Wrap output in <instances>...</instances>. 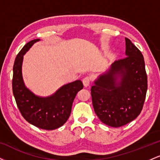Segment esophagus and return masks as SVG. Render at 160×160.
Masks as SVG:
<instances>
[{"instance_id": "esophagus-1", "label": "esophagus", "mask_w": 160, "mask_h": 160, "mask_svg": "<svg viewBox=\"0 0 160 160\" xmlns=\"http://www.w3.org/2000/svg\"><path fill=\"white\" fill-rule=\"evenodd\" d=\"M90 80L91 79L89 77H86V78H84L82 79V83H83V86H85V87L89 86V83H90Z\"/></svg>"}]
</instances>
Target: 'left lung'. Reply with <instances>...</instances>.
Segmentation results:
<instances>
[{
  "label": "left lung",
  "instance_id": "8db88e82",
  "mask_svg": "<svg viewBox=\"0 0 160 160\" xmlns=\"http://www.w3.org/2000/svg\"><path fill=\"white\" fill-rule=\"evenodd\" d=\"M126 58L111 64L92 86L95 113L111 127H120L135 120L144 105L148 78L141 51L126 38Z\"/></svg>",
  "mask_w": 160,
  "mask_h": 160
}]
</instances>
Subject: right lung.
I'll return each instance as SVG.
<instances>
[{
	"label": "right lung",
	"mask_w": 160,
	"mask_h": 160,
	"mask_svg": "<svg viewBox=\"0 0 160 160\" xmlns=\"http://www.w3.org/2000/svg\"><path fill=\"white\" fill-rule=\"evenodd\" d=\"M38 41L40 39L29 41L16 56L13 65L12 92L20 113L29 123L42 129L53 130L63 126L69 118L75 96L83 85L81 80H75L62 86L47 97L39 96L31 91L22 78L23 57Z\"/></svg>",
	"instance_id": "obj_1"
}]
</instances>
